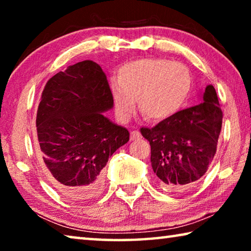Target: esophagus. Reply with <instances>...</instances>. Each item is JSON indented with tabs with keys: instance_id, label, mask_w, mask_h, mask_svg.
<instances>
[{
	"instance_id": "esophagus-1",
	"label": "esophagus",
	"mask_w": 251,
	"mask_h": 251,
	"mask_svg": "<svg viewBox=\"0 0 251 251\" xmlns=\"http://www.w3.org/2000/svg\"><path fill=\"white\" fill-rule=\"evenodd\" d=\"M141 137H142V135L138 130L130 131V141H136V139H139Z\"/></svg>"
}]
</instances>
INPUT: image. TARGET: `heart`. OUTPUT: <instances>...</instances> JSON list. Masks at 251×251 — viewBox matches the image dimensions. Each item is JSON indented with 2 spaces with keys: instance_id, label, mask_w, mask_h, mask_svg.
I'll return each mask as SVG.
<instances>
[{
  "instance_id": "obj_1",
  "label": "heart",
  "mask_w": 251,
  "mask_h": 251,
  "mask_svg": "<svg viewBox=\"0 0 251 251\" xmlns=\"http://www.w3.org/2000/svg\"><path fill=\"white\" fill-rule=\"evenodd\" d=\"M190 90V74L180 63L164 58H142L126 63L118 79L110 80L117 116L127 121L135 112L152 122L167 120L184 104Z\"/></svg>"
}]
</instances>
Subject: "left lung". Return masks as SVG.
<instances>
[{
  "label": "left lung",
  "mask_w": 251,
  "mask_h": 251,
  "mask_svg": "<svg viewBox=\"0 0 251 251\" xmlns=\"http://www.w3.org/2000/svg\"><path fill=\"white\" fill-rule=\"evenodd\" d=\"M223 112L215 87L208 85L201 103L179 110L152 128L142 127L150 142L156 180L164 190L192 187L205 175L217 151Z\"/></svg>",
  "instance_id": "1"
}]
</instances>
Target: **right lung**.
Returning a JSON list of instances; mask_svg holds the SVG:
<instances>
[{
    "label": "right lung",
    "mask_w": 251,
    "mask_h": 251,
    "mask_svg": "<svg viewBox=\"0 0 251 251\" xmlns=\"http://www.w3.org/2000/svg\"><path fill=\"white\" fill-rule=\"evenodd\" d=\"M114 100L107 77L93 61L78 62L46 83L36 114L37 148L55 188L76 202L104 185L103 168L129 133L104 116Z\"/></svg>",
    "instance_id": "add662e5"
}]
</instances>
